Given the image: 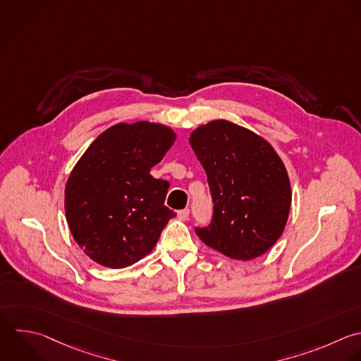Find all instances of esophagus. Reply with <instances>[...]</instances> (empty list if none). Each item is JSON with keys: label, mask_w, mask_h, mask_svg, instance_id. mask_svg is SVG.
Returning a JSON list of instances; mask_svg holds the SVG:
<instances>
[{"label": "esophagus", "mask_w": 361, "mask_h": 361, "mask_svg": "<svg viewBox=\"0 0 361 361\" xmlns=\"http://www.w3.org/2000/svg\"><path fill=\"white\" fill-rule=\"evenodd\" d=\"M189 213H190V212H189V209H183V210H179V212H178V219L185 221V220H188V219H189Z\"/></svg>", "instance_id": "1"}]
</instances>
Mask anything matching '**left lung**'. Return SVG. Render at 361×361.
<instances>
[{
    "mask_svg": "<svg viewBox=\"0 0 361 361\" xmlns=\"http://www.w3.org/2000/svg\"><path fill=\"white\" fill-rule=\"evenodd\" d=\"M189 144L206 171L214 203L209 227L197 237L228 258L265 254L288 221L292 190L286 168L261 135L227 120L190 133Z\"/></svg>",
    "mask_w": 361,
    "mask_h": 361,
    "instance_id": "8db88e82",
    "label": "left lung"
}]
</instances>
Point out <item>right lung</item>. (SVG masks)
I'll list each match as a JSON object with an SVG mask.
<instances>
[{
	"label": "right lung",
	"mask_w": 361,
	"mask_h": 361,
	"mask_svg": "<svg viewBox=\"0 0 361 361\" xmlns=\"http://www.w3.org/2000/svg\"><path fill=\"white\" fill-rule=\"evenodd\" d=\"M176 140L159 123H120L102 133L73 166L65 188L71 233L93 261L126 268L148 255L175 217L165 206L169 183L151 168Z\"/></svg>",
	"instance_id": "right-lung-1"
}]
</instances>
